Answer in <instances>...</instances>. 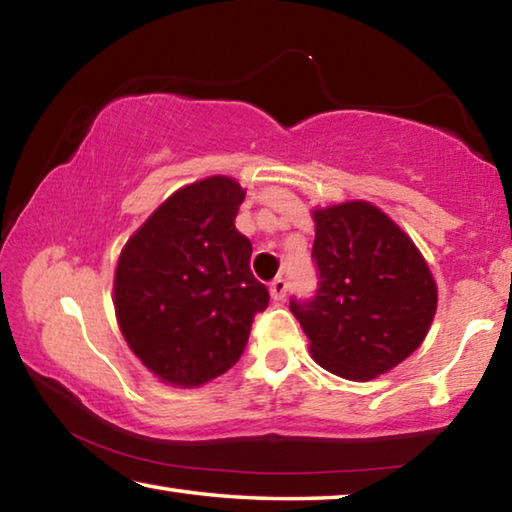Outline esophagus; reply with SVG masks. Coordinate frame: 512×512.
<instances>
[{"instance_id":"1","label":"esophagus","mask_w":512,"mask_h":512,"mask_svg":"<svg viewBox=\"0 0 512 512\" xmlns=\"http://www.w3.org/2000/svg\"><path fill=\"white\" fill-rule=\"evenodd\" d=\"M287 291H289V282L284 280V277H275V280L271 282V296H273V300L287 298Z\"/></svg>"}]
</instances>
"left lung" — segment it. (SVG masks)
Returning <instances> with one entry per match:
<instances>
[{
  "instance_id": "8db88e82",
  "label": "left lung",
  "mask_w": 512,
  "mask_h": 512,
  "mask_svg": "<svg viewBox=\"0 0 512 512\" xmlns=\"http://www.w3.org/2000/svg\"><path fill=\"white\" fill-rule=\"evenodd\" d=\"M318 289L291 298L314 359L334 375L368 381L418 350L436 314V282L413 241L375 205L314 212Z\"/></svg>"
}]
</instances>
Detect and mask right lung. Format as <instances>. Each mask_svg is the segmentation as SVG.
Wrapping results in <instances>:
<instances>
[{
    "mask_svg": "<svg viewBox=\"0 0 512 512\" xmlns=\"http://www.w3.org/2000/svg\"><path fill=\"white\" fill-rule=\"evenodd\" d=\"M244 198L225 176L178 189L121 250V334L173 386H201L235 366L268 307V289L250 271L253 244L235 228Z\"/></svg>",
    "mask_w": 512,
    "mask_h": 512,
    "instance_id": "right-lung-1",
    "label": "right lung"
}]
</instances>
